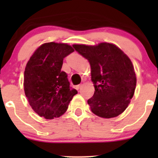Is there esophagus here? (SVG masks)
<instances>
[{"label": "esophagus", "instance_id": "1", "mask_svg": "<svg viewBox=\"0 0 158 158\" xmlns=\"http://www.w3.org/2000/svg\"><path fill=\"white\" fill-rule=\"evenodd\" d=\"M81 86H82V85H76L75 88H76V89H77V90H79V89L81 88Z\"/></svg>", "mask_w": 158, "mask_h": 158}]
</instances>
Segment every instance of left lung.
Instances as JSON below:
<instances>
[{
	"mask_svg": "<svg viewBox=\"0 0 158 158\" xmlns=\"http://www.w3.org/2000/svg\"><path fill=\"white\" fill-rule=\"evenodd\" d=\"M73 48L89 60L93 96L88 100L91 111L105 118L122 114L128 106L136 88V76L131 61L115 45L74 44Z\"/></svg>",
	"mask_w": 158,
	"mask_h": 158,
	"instance_id": "obj_1",
	"label": "left lung"
}]
</instances>
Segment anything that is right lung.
I'll list each match as a JSON object with an SVG mask.
<instances>
[{
  "instance_id": "1",
  "label": "right lung",
  "mask_w": 158,
  "mask_h": 158,
  "mask_svg": "<svg viewBox=\"0 0 158 158\" xmlns=\"http://www.w3.org/2000/svg\"><path fill=\"white\" fill-rule=\"evenodd\" d=\"M74 51L66 44L46 43L38 47L27 63L23 86L30 106L47 119L64 114L77 91L71 89L62 71L63 59Z\"/></svg>"
}]
</instances>
